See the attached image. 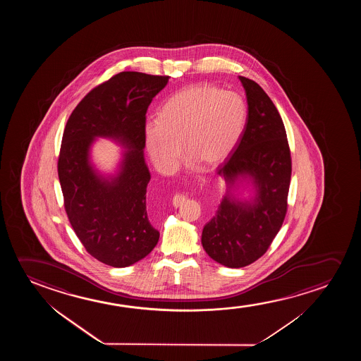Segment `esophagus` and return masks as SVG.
<instances>
[{"label": "esophagus", "instance_id": "34e87169", "mask_svg": "<svg viewBox=\"0 0 361 361\" xmlns=\"http://www.w3.org/2000/svg\"><path fill=\"white\" fill-rule=\"evenodd\" d=\"M185 201V196L183 195H175L173 198V207H180Z\"/></svg>", "mask_w": 361, "mask_h": 361}]
</instances>
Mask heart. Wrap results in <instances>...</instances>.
I'll return each instance as SVG.
<instances>
[{"instance_id":"b5f03b06","label":"heart","mask_w":361,"mask_h":361,"mask_svg":"<svg viewBox=\"0 0 361 361\" xmlns=\"http://www.w3.org/2000/svg\"><path fill=\"white\" fill-rule=\"evenodd\" d=\"M247 122L240 94L211 85H192L171 94L158 119L144 126L149 157L164 173L178 164L181 145L191 161L212 168L235 148Z\"/></svg>"}]
</instances>
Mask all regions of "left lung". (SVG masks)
<instances>
[{
  "mask_svg": "<svg viewBox=\"0 0 361 361\" xmlns=\"http://www.w3.org/2000/svg\"><path fill=\"white\" fill-rule=\"evenodd\" d=\"M239 80L247 94V123L231 157L218 168L227 192L201 238L209 257L232 269L250 265L267 252L286 216L291 181L281 116L255 81ZM244 182L253 188L247 200L236 192Z\"/></svg>",
  "mask_w": 361,
  "mask_h": 361,
  "instance_id": "1",
  "label": "left lung"
}]
</instances>
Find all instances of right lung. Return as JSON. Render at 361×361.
<instances>
[{"label": "right lung", "mask_w": 361, "mask_h": 361, "mask_svg": "<svg viewBox=\"0 0 361 361\" xmlns=\"http://www.w3.org/2000/svg\"><path fill=\"white\" fill-rule=\"evenodd\" d=\"M169 76L123 71L91 90L65 127L58 175L70 224L90 255L114 267L147 257L158 244L149 222L144 159L145 114ZM96 137H109L126 150L118 171L104 176L90 161Z\"/></svg>", "instance_id": "right-lung-1"}]
</instances>
